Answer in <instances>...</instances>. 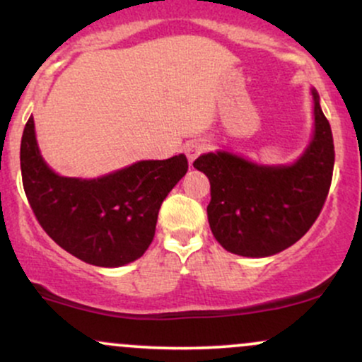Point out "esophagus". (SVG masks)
<instances>
[{
    "label": "esophagus",
    "mask_w": 362,
    "mask_h": 362,
    "mask_svg": "<svg viewBox=\"0 0 362 362\" xmlns=\"http://www.w3.org/2000/svg\"><path fill=\"white\" fill-rule=\"evenodd\" d=\"M184 149H185V155H187V158H189L190 163H194L195 158H197L206 149V144L201 143V141H190V143L185 144Z\"/></svg>",
    "instance_id": "1"
}]
</instances>
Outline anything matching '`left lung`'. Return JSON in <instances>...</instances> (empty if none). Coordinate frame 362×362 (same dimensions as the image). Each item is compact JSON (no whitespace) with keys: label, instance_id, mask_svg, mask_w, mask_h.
<instances>
[{"label":"left lung","instance_id":"left-lung-1","mask_svg":"<svg viewBox=\"0 0 362 362\" xmlns=\"http://www.w3.org/2000/svg\"><path fill=\"white\" fill-rule=\"evenodd\" d=\"M313 134L293 163L264 165L236 153H202L194 167L211 182L207 219L224 250L262 259L296 243L318 218L334 172V139L318 91Z\"/></svg>","mask_w":362,"mask_h":362}]
</instances>
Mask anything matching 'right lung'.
I'll list each match as a JSON object with an SVG mask.
<instances>
[{"mask_svg": "<svg viewBox=\"0 0 362 362\" xmlns=\"http://www.w3.org/2000/svg\"><path fill=\"white\" fill-rule=\"evenodd\" d=\"M23 189L51 238L86 264L122 267L153 242L158 211L187 173L185 155L141 160L97 178L64 177L45 163L30 115L20 146Z\"/></svg>", "mask_w": 362, "mask_h": 362, "instance_id": "obj_1", "label": "right lung"}]
</instances>
